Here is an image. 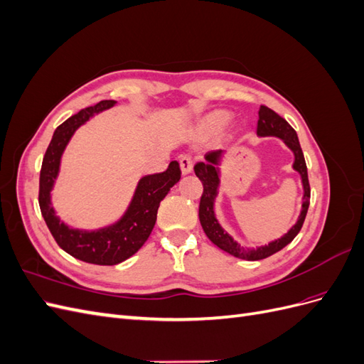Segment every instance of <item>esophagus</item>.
<instances>
[{
  "instance_id": "34e87169",
  "label": "esophagus",
  "mask_w": 364,
  "mask_h": 364,
  "mask_svg": "<svg viewBox=\"0 0 364 364\" xmlns=\"http://www.w3.org/2000/svg\"><path fill=\"white\" fill-rule=\"evenodd\" d=\"M182 174H190L193 171V158L191 156H182L179 159Z\"/></svg>"
}]
</instances>
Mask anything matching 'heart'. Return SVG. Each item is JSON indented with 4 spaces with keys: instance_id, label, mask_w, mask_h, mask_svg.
I'll return each mask as SVG.
<instances>
[{
    "instance_id": "heart-1",
    "label": "heart",
    "mask_w": 364,
    "mask_h": 364,
    "mask_svg": "<svg viewBox=\"0 0 364 364\" xmlns=\"http://www.w3.org/2000/svg\"><path fill=\"white\" fill-rule=\"evenodd\" d=\"M229 119H230V115L226 111H214L202 118L199 129L202 134H206V135L217 134V132L222 130L229 123Z\"/></svg>"
}]
</instances>
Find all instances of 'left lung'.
Masks as SVG:
<instances>
[{
    "instance_id": "obj_1",
    "label": "left lung",
    "mask_w": 364,
    "mask_h": 364,
    "mask_svg": "<svg viewBox=\"0 0 364 364\" xmlns=\"http://www.w3.org/2000/svg\"><path fill=\"white\" fill-rule=\"evenodd\" d=\"M257 134L258 136H278L285 142V146L294 153L293 168L301 174L302 185H304V202H302V211L299 218H297L296 225L289 230L287 234L278 240L272 241V243L266 246H259L257 249L241 247L237 241H234V238L228 232H225L223 228L218 225L214 214V200L217 197V188L220 183L218 164H220V158L223 156V151L222 150L208 151L205 155V162H197L194 165V173L197 178L202 181V185H203V193H202L200 205H199V218L206 237L211 240L217 247L230 253V255H234L237 258L247 259V261H258V259L267 258L273 255V253L284 249L289 243H291L293 238L299 234L308 211V206H310V182H308L306 164H305L304 153L299 144V139H297V135H296V130L282 117H279L277 112L272 111L270 107L259 106Z\"/></svg>"
}]
</instances>
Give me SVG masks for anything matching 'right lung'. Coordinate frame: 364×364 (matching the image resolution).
Instances as JSON below:
<instances>
[{
	"instance_id": "1",
	"label": "right lung",
	"mask_w": 364,
	"mask_h": 364,
	"mask_svg": "<svg viewBox=\"0 0 364 364\" xmlns=\"http://www.w3.org/2000/svg\"><path fill=\"white\" fill-rule=\"evenodd\" d=\"M114 100H103L94 106L85 107L70 117L54 130L50 146L42 161L39 178V206L43 220L59 247L71 257L98 266H115L136 253L150 237L156 223L161 200L170 188L181 179V167L171 161L164 173L144 176L136 186L126 214L112 226L97 230L71 229L54 214L51 206V190L59 174L62 153L74 132L86 123L94 114L112 107Z\"/></svg>"
}]
</instances>
